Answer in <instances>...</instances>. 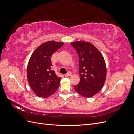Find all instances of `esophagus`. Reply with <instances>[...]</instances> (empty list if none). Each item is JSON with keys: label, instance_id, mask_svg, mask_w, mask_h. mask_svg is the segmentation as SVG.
Returning <instances> with one entry per match:
<instances>
[{"label": "esophagus", "instance_id": "1", "mask_svg": "<svg viewBox=\"0 0 134 134\" xmlns=\"http://www.w3.org/2000/svg\"><path fill=\"white\" fill-rule=\"evenodd\" d=\"M71 75V73L70 72H68L67 74H66L65 75V76L66 77H69V76H70Z\"/></svg>", "mask_w": 134, "mask_h": 134}]
</instances>
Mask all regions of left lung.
Returning a JSON list of instances; mask_svg holds the SVG:
<instances>
[{"label":"left lung","instance_id":"obj_1","mask_svg":"<svg viewBox=\"0 0 134 134\" xmlns=\"http://www.w3.org/2000/svg\"><path fill=\"white\" fill-rule=\"evenodd\" d=\"M70 44L79 56L80 80L74 89L84 97H92L101 90L106 81L107 70L104 58L90 42L80 41Z\"/></svg>","mask_w":134,"mask_h":134}]
</instances>
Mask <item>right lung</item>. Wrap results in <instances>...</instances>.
I'll return each mask as SVG.
<instances>
[{
  "mask_svg": "<svg viewBox=\"0 0 134 134\" xmlns=\"http://www.w3.org/2000/svg\"><path fill=\"white\" fill-rule=\"evenodd\" d=\"M63 44V42L53 41L44 42L31 56L27 65V79L38 97L47 98L53 94L59 87L61 78L51 70V57Z\"/></svg>",
  "mask_w": 134,
  "mask_h": 134,
  "instance_id": "obj_1",
  "label": "right lung"
}]
</instances>
